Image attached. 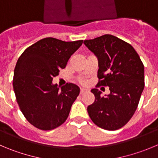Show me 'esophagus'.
Returning a JSON list of instances; mask_svg holds the SVG:
<instances>
[{
	"label": "esophagus",
	"mask_w": 158,
	"mask_h": 158,
	"mask_svg": "<svg viewBox=\"0 0 158 158\" xmlns=\"http://www.w3.org/2000/svg\"><path fill=\"white\" fill-rule=\"evenodd\" d=\"M86 92H87V89H80V94H83Z\"/></svg>",
	"instance_id": "obj_1"
}]
</instances>
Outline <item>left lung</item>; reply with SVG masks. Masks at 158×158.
<instances>
[{
    "label": "left lung",
    "instance_id": "8db88e82",
    "mask_svg": "<svg viewBox=\"0 0 158 158\" xmlns=\"http://www.w3.org/2000/svg\"><path fill=\"white\" fill-rule=\"evenodd\" d=\"M83 44L98 60L97 86H108L110 94L101 96L92 89L95 101L88 106L91 120L106 130L124 126L135 113L144 89V66L132 46L106 34Z\"/></svg>",
    "mask_w": 158,
    "mask_h": 158
}]
</instances>
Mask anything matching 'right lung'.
<instances>
[{
  "mask_svg": "<svg viewBox=\"0 0 158 158\" xmlns=\"http://www.w3.org/2000/svg\"><path fill=\"white\" fill-rule=\"evenodd\" d=\"M82 41L44 38L25 50L18 59L13 78L16 101L28 122L35 127L51 130L67 119L79 87L67 83L60 89L52 80L60 69L65 68Z\"/></svg>",
  "mask_w": 158,
  "mask_h": 158,
  "instance_id": "1",
  "label": "right lung"
}]
</instances>
